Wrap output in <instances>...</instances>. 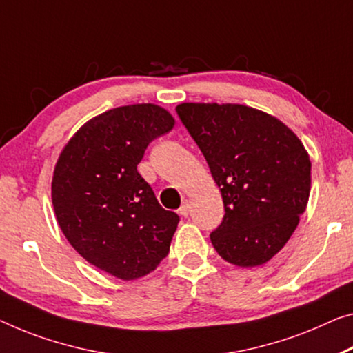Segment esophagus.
<instances>
[{
    "label": "esophagus",
    "mask_w": 353,
    "mask_h": 353,
    "mask_svg": "<svg viewBox=\"0 0 353 353\" xmlns=\"http://www.w3.org/2000/svg\"><path fill=\"white\" fill-rule=\"evenodd\" d=\"M178 213H180L183 218H188L189 213H191V207H189V202L186 200V202H183V205L180 207V210H178Z\"/></svg>",
    "instance_id": "obj_1"
}]
</instances>
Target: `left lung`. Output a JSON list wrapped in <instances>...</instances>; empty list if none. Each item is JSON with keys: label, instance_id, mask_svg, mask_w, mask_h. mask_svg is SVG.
<instances>
[{"label": "left lung", "instance_id": "1", "mask_svg": "<svg viewBox=\"0 0 353 353\" xmlns=\"http://www.w3.org/2000/svg\"><path fill=\"white\" fill-rule=\"evenodd\" d=\"M208 162L225 214L211 243L238 267L274 257L295 232L311 191V161L300 139L278 118L240 104L176 107Z\"/></svg>", "mask_w": 353, "mask_h": 353}]
</instances>
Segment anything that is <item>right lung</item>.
Here are the masks:
<instances>
[{
    "instance_id": "1",
    "label": "right lung",
    "mask_w": 353,
    "mask_h": 353,
    "mask_svg": "<svg viewBox=\"0 0 353 353\" xmlns=\"http://www.w3.org/2000/svg\"><path fill=\"white\" fill-rule=\"evenodd\" d=\"M173 124L154 104L112 108L74 134L55 165L52 202L64 236L86 262L118 279L151 273L170 251L180 218L161 207L137 165Z\"/></svg>"
}]
</instances>
